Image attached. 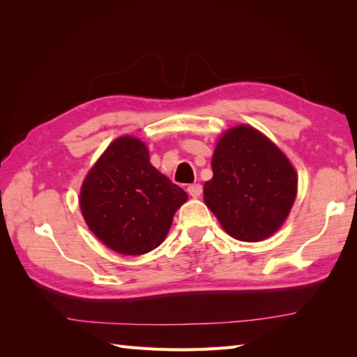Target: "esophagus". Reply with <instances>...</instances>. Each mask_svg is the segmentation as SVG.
I'll return each instance as SVG.
<instances>
[{
	"instance_id": "obj_1",
	"label": "esophagus",
	"mask_w": 357,
	"mask_h": 357,
	"mask_svg": "<svg viewBox=\"0 0 357 357\" xmlns=\"http://www.w3.org/2000/svg\"><path fill=\"white\" fill-rule=\"evenodd\" d=\"M187 192L190 196H193V198H198V196H201L202 193V185L201 184H190L187 187Z\"/></svg>"
}]
</instances>
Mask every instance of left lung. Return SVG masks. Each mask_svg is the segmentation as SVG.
I'll list each match as a JSON object with an SVG mask.
<instances>
[{
    "instance_id": "8db88e82",
    "label": "left lung",
    "mask_w": 357,
    "mask_h": 357,
    "mask_svg": "<svg viewBox=\"0 0 357 357\" xmlns=\"http://www.w3.org/2000/svg\"><path fill=\"white\" fill-rule=\"evenodd\" d=\"M204 201L230 236L257 242L284 224L298 192L287 156L250 126L225 132L211 159Z\"/></svg>"
}]
</instances>
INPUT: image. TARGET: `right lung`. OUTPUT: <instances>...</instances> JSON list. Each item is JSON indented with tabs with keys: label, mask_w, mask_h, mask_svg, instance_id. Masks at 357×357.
Segmentation results:
<instances>
[{
	"label": "right lung",
	"mask_w": 357,
	"mask_h": 357,
	"mask_svg": "<svg viewBox=\"0 0 357 357\" xmlns=\"http://www.w3.org/2000/svg\"><path fill=\"white\" fill-rule=\"evenodd\" d=\"M185 201L187 193L150 164L146 144L132 136L110 144L79 196L82 216L96 238L130 256L161 245Z\"/></svg>",
	"instance_id": "obj_1"
}]
</instances>
